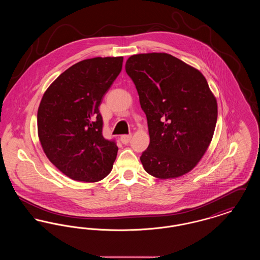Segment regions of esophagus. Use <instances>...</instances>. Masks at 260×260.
<instances>
[{
	"label": "esophagus",
	"mask_w": 260,
	"mask_h": 260,
	"mask_svg": "<svg viewBox=\"0 0 260 260\" xmlns=\"http://www.w3.org/2000/svg\"><path fill=\"white\" fill-rule=\"evenodd\" d=\"M132 137H133L132 135H124V136H121V141H122V143H124V144H127V143L131 141Z\"/></svg>",
	"instance_id": "obj_1"
}]
</instances>
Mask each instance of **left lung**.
Listing matches in <instances>:
<instances>
[{"label": "left lung", "instance_id": "1", "mask_svg": "<svg viewBox=\"0 0 260 260\" xmlns=\"http://www.w3.org/2000/svg\"><path fill=\"white\" fill-rule=\"evenodd\" d=\"M125 72L147 118L150 143L140 157L144 170L160 179L189 173L208 150L217 120L206 78L165 52L132 55Z\"/></svg>", "mask_w": 260, "mask_h": 260}]
</instances>
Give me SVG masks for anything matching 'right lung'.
Instances as JSON below:
<instances>
[{
	"label": "right lung",
	"instance_id": "add662e5",
	"mask_svg": "<svg viewBox=\"0 0 260 260\" xmlns=\"http://www.w3.org/2000/svg\"><path fill=\"white\" fill-rule=\"evenodd\" d=\"M123 56L78 62L48 87L38 109V136L48 159L77 181L96 182L111 172L118 147L102 136L99 105L120 74Z\"/></svg>",
	"mask_w": 260,
	"mask_h": 260
}]
</instances>
